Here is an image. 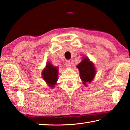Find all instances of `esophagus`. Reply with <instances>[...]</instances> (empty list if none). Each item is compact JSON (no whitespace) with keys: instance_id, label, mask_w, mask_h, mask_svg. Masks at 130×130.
Wrapping results in <instances>:
<instances>
[{"instance_id":"1","label":"esophagus","mask_w":130,"mask_h":130,"mask_svg":"<svg viewBox=\"0 0 130 130\" xmlns=\"http://www.w3.org/2000/svg\"><path fill=\"white\" fill-rule=\"evenodd\" d=\"M65 65L67 68H69L71 67V62L70 60H67L65 62Z\"/></svg>"}]
</instances>
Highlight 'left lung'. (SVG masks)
Here are the masks:
<instances>
[{
	"instance_id": "left-lung-1",
	"label": "left lung",
	"mask_w": 130,
	"mask_h": 130,
	"mask_svg": "<svg viewBox=\"0 0 130 130\" xmlns=\"http://www.w3.org/2000/svg\"><path fill=\"white\" fill-rule=\"evenodd\" d=\"M80 72V78L83 83L87 86L86 83H91L96 74V69L92 62L87 57H83V60L77 66Z\"/></svg>"
}]
</instances>
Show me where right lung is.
Here are the masks:
<instances>
[{
    "label": "right lung",
    "instance_id": "right-lung-1",
    "mask_svg": "<svg viewBox=\"0 0 130 130\" xmlns=\"http://www.w3.org/2000/svg\"><path fill=\"white\" fill-rule=\"evenodd\" d=\"M42 75L49 87L53 88L58 79V68L53 67L50 62H48L43 70Z\"/></svg>",
    "mask_w": 130,
    "mask_h": 130
}]
</instances>
